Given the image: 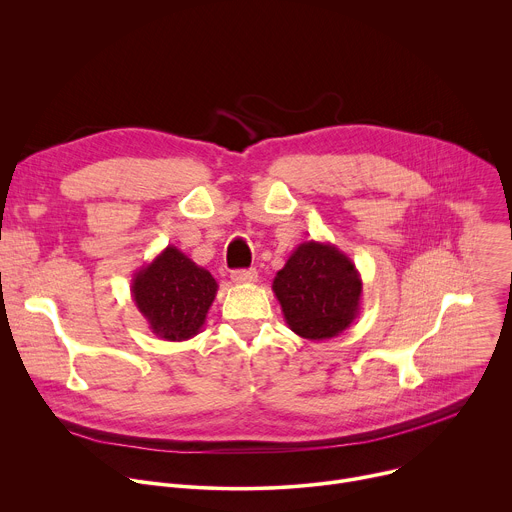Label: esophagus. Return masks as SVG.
<instances>
[{"instance_id": "obj_1", "label": "esophagus", "mask_w": 512, "mask_h": 512, "mask_svg": "<svg viewBox=\"0 0 512 512\" xmlns=\"http://www.w3.org/2000/svg\"><path fill=\"white\" fill-rule=\"evenodd\" d=\"M230 280L235 284H253V282H257V271L255 269H237L230 273Z\"/></svg>"}]
</instances>
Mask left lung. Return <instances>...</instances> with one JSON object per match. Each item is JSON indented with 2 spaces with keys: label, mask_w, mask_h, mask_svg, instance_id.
Instances as JSON below:
<instances>
[{
  "label": "left lung",
  "mask_w": 512,
  "mask_h": 512,
  "mask_svg": "<svg viewBox=\"0 0 512 512\" xmlns=\"http://www.w3.org/2000/svg\"><path fill=\"white\" fill-rule=\"evenodd\" d=\"M271 288L288 327L308 341L339 337L361 308V275L331 243H300L277 271Z\"/></svg>",
  "instance_id": "1"
}]
</instances>
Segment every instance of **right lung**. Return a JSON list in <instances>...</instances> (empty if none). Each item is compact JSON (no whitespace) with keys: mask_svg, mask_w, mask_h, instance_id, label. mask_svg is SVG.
Wrapping results in <instances>:
<instances>
[{"mask_svg":"<svg viewBox=\"0 0 512 512\" xmlns=\"http://www.w3.org/2000/svg\"><path fill=\"white\" fill-rule=\"evenodd\" d=\"M218 284L208 269L196 265L177 247H165L132 277V300L153 335L188 341L204 327Z\"/></svg>","mask_w":512,"mask_h":512,"instance_id":"add662e5","label":"right lung"}]
</instances>
